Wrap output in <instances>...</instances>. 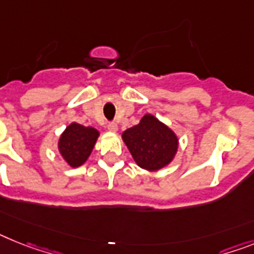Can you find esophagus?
<instances>
[{
  "label": "esophagus",
  "instance_id": "esophagus-1",
  "mask_svg": "<svg viewBox=\"0 0 254 254\" xmlns=\"http://www.w3.org/2000/svg\"><path fill=\"white\" fill-rule=\"evenodd\" d=\"M117 124L116 123H108L107 124V129L110 131H112V133H115V131H117Z\"/></svg>",
  "mask_w": 254,
  "mask_h": 254
}]
</instances>
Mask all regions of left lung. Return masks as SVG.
Segmentation results:
<instances>
[{
	"label": "left lung",
	"mask_w": 254,
	"mask_h": 254,
	"mask_svg": "<svg viewBox=\"0 0 254 254\" xmlns=\"http://www.w3.org/2000/svg\"><path fill=\"white\" fill-rule=\"evenodd\" d=\"M121 138L135 164L148 172L168 167L180 147L177 134L151 114L144 115L135 127L127 129Z\"/></svg>",
	"instance_id": "left-lung-1"
}]
</instances>
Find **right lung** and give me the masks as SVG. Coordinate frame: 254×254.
Wrapping results in <instances>:
<instances>
[{"instance_id":"obj_1","label":"right lung","mask_w":254,"mask_h":254,"mask_svg":"<svg viewBox=\"0 0 254 254\" xmlns=\"http://www.w3.org/2000/svg\"><path fill=\"white\" fill-rule=\"evenodd\" d=\"M98 137L99 131L95 127L71 123L58 139V151L62 159L71 168L84 165L93 152Z\"/></svg>"}]
</instances>
